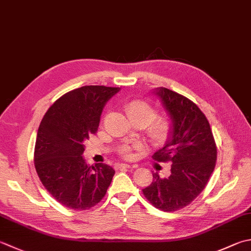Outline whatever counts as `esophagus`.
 I'll list each match as a JSON object with an SVG mask.
<instances>
[{
  "label": "esophagus",
  "mask_w": 251,
  "mask_h": 251,
  "mask_svg": "<svg viewBox=\"0 0 251 251\" xmlns=\"http://www.w3.org/2000/svg\"><path fill=\"white\" fill-rule=\"evenodd\" d=\"M130 168H137L136 165H129L125 163H119L115 164V170H121V169H130Z\"/></svg>",
  "instance_id": "1"
}]
</instances>
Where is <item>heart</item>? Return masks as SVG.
<instances>
[{
    "label": "heart",
    "mask_w": 251,
    "mask_h": 251,
    "mask_svg": "<svg viewBox=\"0 0 251 251\" xmlns=\"http://www.w3.org/2000/svg\"><path fill=\"white\" fill-rule=\"evenodd\" d=\"M125 110L129 119L137 125L146 127V134L149 141L154 147H162L168 142L173 134V122L168 115H156L155 107L149 102L141 99H131L125 102ZM140 147L136 146L135 150ZM134 149L130 147H123L120 153L125 159H131Z\"/></svg>",
    "instance_id": "heart-1"
}]
</instances>
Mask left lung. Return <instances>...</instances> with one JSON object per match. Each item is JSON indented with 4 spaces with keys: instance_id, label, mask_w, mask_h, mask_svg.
<instances>
[{
    "instance_id": "8db88e82",
    "label": "left lung",
    "mask_w": 251,
    "mask_h": 251,
    "mask_svg": "<svg viewBox=\"0 0 251 251\" xmlns=\"http://www.w3.org/2000/svg\"><path fill=\"white\" fill-rule=\"evenodd\" d=\"M174 128L171 139L152 155L158 162H171V175L142 189L146 199L156 209L174 212L185 208L201 194L217 162V145L207 117L188 98L166 88L156 90Z\"/></svg>"
}]
</instances>
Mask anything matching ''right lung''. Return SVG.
Returning <instances> with one entry per match:
<instances>
[{"label":"right lung","instance_id":"obj_1","mask_svg":"<svg viewBox=\"0 0 251 251\" xmlns=\"http://www.w3.org/2000/svg\"><path fill=\"white\" fill-rule=\"evenodd\" d=\"M119 88L83 86L66 92L49 107L39 126L34 168L42 185L61 204L76 211L95 207L104 197L115 171L88 166L83 141L95 135L106 101Z\"/></svg>","mask_w":251,"mask_h":251}]
</instances>
